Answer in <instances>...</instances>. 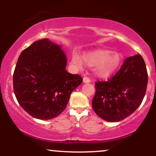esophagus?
<instances>
[{
    "label": "esophagus",
    "mask_w": 156,
    "mask_h": 156,
    "mask_svg": "<svg viewBox=\"0 0 156 156\" xmlns=\"http://www.w3.org/2000/svg\"><path fill=\"white\" fill-rule=\"evenodd\" d=\"M83 83H90L91 80H90V78H88V77L84 76L83 78Z\"/></svg>",
    "instance_id": "34e87169"
}]
</instances>
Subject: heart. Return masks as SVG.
Masks as SVG:
<instances>
[{
  "instance_id": "obj_1",
  "label": "heart",
  "mask_w": 156,
  "mask_h": 156,
  "mask_svg": "<svg viewBox=\"0 0 156 156\" xmlns=\"http://www.w3.org/2000/svg\"><path fill=\"white\" fill-rule=\"evenodd\" d=\"M82 60L89 66H94V72L98 77L108 78L114 74L121 65L122 56L120 53L108 50H96L87 52L81 56ZM72 62L78 67L82 65V61L78 55L73 54Z\"/></svg>"
}]
</instances>
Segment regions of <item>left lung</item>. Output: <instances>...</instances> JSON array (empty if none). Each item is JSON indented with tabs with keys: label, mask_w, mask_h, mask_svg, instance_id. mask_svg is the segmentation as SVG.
<instances>
[{
	"label": "left lung",
	"mask_w": 156,
	"mask_h": 156,
	"mask_svg": "<svg viewBox=\"0 0 156 156\" xmlns=\"http://www.w3.org/2000/svg\"><path fill=\"white\" fill-rule=\"evenodd\" d=\"M148 81L141 55L128 57L119 70L106 81H97L92 104L94 112L108 122H119L133 114L145 95Z\"/></svg>",
	"instance_id": "obj_1"
}]
</instances>
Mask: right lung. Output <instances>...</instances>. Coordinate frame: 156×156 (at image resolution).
I'll return each instance as SVG.
<instances>
[{
	"mask_svg": "<svg viewBox=\"0 0 156 156\" xmlns=\"http://www.w3.org/2000/svg\"><path fill=\"white\" fill-rule=\"evenodd\" d=\"M67 57L48 39L34 42L20 55L13 75L17 101L31 117H56L65 109L71 93L83 81L65 69Z\"/></svg>",
	"mask_w": 156,
	"mask_h": 156,
	"instance_id": "right-lung-1",
	"label": "right lung"
}]
</instances>
